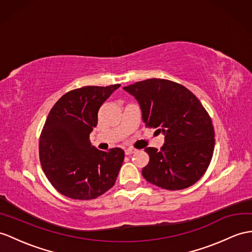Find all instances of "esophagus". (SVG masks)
<instances>
[{
  "label": "esophagus",
  "mask_w": 252,
  "mask_h": 252,
  "mask_svg": "<svg viewBox=\"0 0 252 252\" xmlns=\"http://www.w3.org/2000/svg\"><path fill=\"white\" fill-rule=\"evenodd\" d=\"M137 152V150H134V149H126L125 150V154L126 155H131V154H133V153H136Z\"/></svg>",
  "instance_id": "34e87169"
}]
</instances>
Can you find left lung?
<instances>
[{
    "label": "left lung",
    "mask_w": 252,
    "mask_h": 252,
    "mask_svg": "<svg viewBox=\"0 0 252 252\" xmlns=\"http://www.w3.org/2000/svg\"><path fill=\"white\" fill-rule=\"evenodd\" d=\"M142 110L145 126L164 134V144L144 150L150 161L142 169L144 179L162 189L192 186L211 163L215 131L210 114L184 85L165 79H147L124 88Z\"/></svg>",
    "instance_id": "8db88e82"
}]
</instances>
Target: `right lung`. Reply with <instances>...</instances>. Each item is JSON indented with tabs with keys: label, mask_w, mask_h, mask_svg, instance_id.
Instances as JSON below:
<instances>
[{
	"label": "right lung",
	"mask_w": 252,
	"mask_h": 252,
	"mask_svg": "<svg viewBox=\"0 0 252 252\" xmlns=\"http://www.w3.org/2000/svg\"><path fill=\"white\" fill-rule=\"evenodd\" d=\"M121 84L83 87L67 92L50 110L39 139L42 171L60 193L92 200L113 187L124 161L119 147L107 152L90 143L98 111Z\"/></svg>",
	"instance_id": "right-lung-1"
}]
</instances>
